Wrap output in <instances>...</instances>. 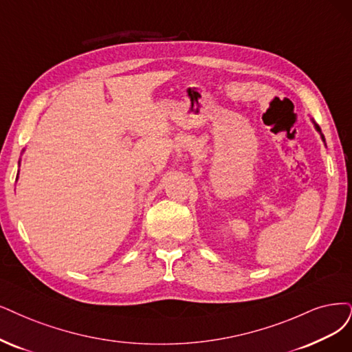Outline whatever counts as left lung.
Masks as SVG:
<instances>
[{
  "label": "left lung",
  "mask_w": 352,
  "mask_h": 352,
  "mask_svg": "<svg viewBox=\"0 0 352 352\" xmlns=\"http://www.w3.org/2000/svg\"><path fill=\"white\" fill-rule=\"evenodd\" d=\"M311 122H314V124H315V129H316V130H318V132L320 133V136H322V140L324 142V138H323V135H322V130H320V127H319V126H318V124L315 123V120H311Z\"/></svg>",
  "instance_id": "1"
}]
</instances>
